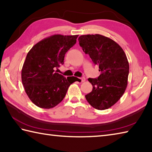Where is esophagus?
<instances>
[{"mask_svg":"<svg viewBox=\"0 0 152 152\" xmlns=\"http://www.w3.org/2000/svg\"><path fill=\"white\" fill-rule=\"evenodd\" d=\"M80 79H81V82H85V77H81V78H80Z\"/></svg>","mask_w":152,"mask_h":152,"instance_id":"obj_1","label":"esophagus"}]
</instances>
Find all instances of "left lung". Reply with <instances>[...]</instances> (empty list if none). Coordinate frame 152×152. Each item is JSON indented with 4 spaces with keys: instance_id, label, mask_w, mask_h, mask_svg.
Listing matches in <instances>:
<instances>
[{
    "instance_id": "obj_1",
    "label": "left lung",
    "mask_w": 152,
    "mask_h": 152,
    "mask_svg": "<svg viewBox=\"0 0 152 152\" xmlns=\"http://www.w3.org/2000/svg\"><path fill=\"white\" fill-rule=\"evenodd\" d=\"M80 46L99 66L100 75L88 79L93 90L85 95L87 102L97 110L110 108L118 101L128 85L129 64L124 50L113 39L100 34L79 36Z\"/></svg>"
}]
</instances>
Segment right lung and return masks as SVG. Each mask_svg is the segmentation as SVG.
<instances>
[{
    "mask_svg": "<svg viewBox=\"0 0 152 152\" xmlns=\"http://www.w3.org/2000/svg\"><path fill=\"white\" fill-rule=\"evenodd\" d=\"M77 37L55 34L37 43L28 53L22 69V82L26 93L37 107H55L76 81V77L65 78L54 69L64 64L65 53L76 44Z\"/></svg>",
    "mask_w": 152,
    "mask_h": 152,
    "instance_id": "right-lung-1",
    "label": "right lung"
}]
</instances>
